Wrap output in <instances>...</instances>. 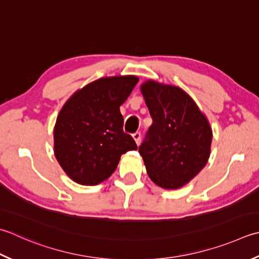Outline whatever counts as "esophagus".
I'll use <instances>...</instances> for the list:
<instances>
[{"label":"esophagus","instance_id":"1","mask_svg":"<svg viewBox=\"0 0 259 259\" xmlns=\"http://www.w3.org/2000/svg\"><path fill=\"white\" fill-rule=\"evenodd\" d=\"M133 138L135 139L136 144L139 146V144H140V138H141V134H140V133H138V131H137V133H135V134L133 135Z\"/></svg>","mask_w":259,"mask_h":259}]
</instances>
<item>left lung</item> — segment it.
Returning a JSON list of instances; mask_svg holds the SVG:
<instances>
[{"instance_id":"8db88e82","label":"left lung","mask_w":259,"mask_h":259,"mask_svg":"<svg viewBox=\"0 0 259 259\" xmlns=\"http://www.w3.org/2000/svg\"><path fill=\"white\" fill-rule=\"evenodd\" d=\"M140 91L153 118L146 140L139 147L147 174L161 189H181L209 160V120L179 86L147 79Z\"/></svg>"}]
</instances>
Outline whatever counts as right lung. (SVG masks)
Instances as JSON below:
<instances>
[{"mask_svg": "<svg viewBox=\"0 0 259 259\" xmlns=\"http://www.w3.org/2000/svg\"><path fill=\"white\" fill-rule=\"evenodd\" d=\"M138 80L135 75L102 77L66 101L55 123L54 153L70 180L98 185L112 175L121 155L137 150L123 133L120 106Z\"/></svg>", "mask_w": 259, "mask_h": 259, "instance_id": "1", "label": "right lung"}]
</instances>
